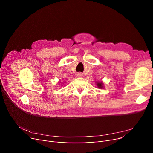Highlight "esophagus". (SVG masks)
Wrapping results in <instances>:
<instances>
[{"instance_id":"obj_1","label":"esophagus","mask_w":153,"mask_h":153,"mask_svg":"<svg viewBox=\"0 0 153 153\" xmlns=\"http://www.w3.org/2000/svg\"><path fill=\"white\" fill-rule=\"evenodd\" d=\"M78 76H79V77H82V76H83V75H82V73H78Z\"/></svg>"}]
</instances>
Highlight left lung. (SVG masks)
Returning <instances> with one entry per match:
<instances>
[{"label":"left lung","mask_w":153,"mask_h":153,"mask_svg":"<svg viewBox=\"0 0 153 153\" xmlns=\"http://www.w3.org/2000/svg\"><path fill=\"white\" fill-rule=\"evenodd\" d=\"M103 82H98L97 83V86H98V88H100V89H103Z\"/></svg>","instance_id":"obj_1"}]
</instances>
